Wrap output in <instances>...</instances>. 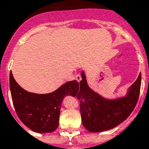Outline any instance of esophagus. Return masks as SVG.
I'll use <instances>...</instances> for the list:
<instances>
[{"label":"esophagus","mask_w":149,"mask_h":149,"mask_svg":"<svg viewBox=\"0 0 149 149\" xmlns=\"http://www.w3.org/2000/svg\"><path fill=\"white\" fill-rule=\"evenodd\" d=\"M75 78H76V80H77L78 82H80V81L82 80V78H81V76L80 74L77 75V76H76V77H75Z\"/></svg>","instance_id":"34e87169"}]
</instances>
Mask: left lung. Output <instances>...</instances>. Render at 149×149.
Listing matches in <instances>:
<instances>
[{
  "mask_svg": "<svg viewBox=\"0 0 149 149\" xmlns=\"http://www.w3.org/2000/svg\"><path fill=\"white\" fill-rule=\"evenodd\" d=\"M80 90L77 97L81 103L82 124L88 131L99 132L113 128L125 121L137 103L141 84V73L128 89L125 97L107 100L91 90L84 72H81Z\"/></svg>",
  "mask_w": 149,
  "mask_h": 149,
  "instance_id": "8db88e82",
  "label": "left lung"
}]
</instances>
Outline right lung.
Instances as JSON below:
<instances>
[{
    "instance_id": "add662e5",
    "label": "right lung",
    "mask_w": 149,
    "mask_h": 149,
    "mask_svg": "<svg viewBox=\"0 0 149 149\" xmlns=\"http://www.w3.org/2000/svg\"><path fill=\"white\" fill-rule=\"evenodd\" d=\"M9 87L15 111L22 123L31 130L39 132H52L59 125L60 110L65 96L76 97L79 92L77 81H68L51 93H29L9 76Z\"/></svg>"
}]
</instances>
